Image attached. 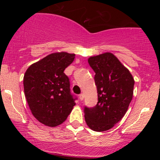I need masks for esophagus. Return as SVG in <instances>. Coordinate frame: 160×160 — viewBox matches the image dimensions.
I'll return each mask as SVG.
<instances>
[{
    "mask_svg": "<svg viewBox=\"0 0 160 160\" xmlns=\"http://www.w3.org/2000/svg\"><path fill=\"white\" fill-rule=\"evenodd\" d=\"M79 98H80V101H82L83 100V98H84V95L82 94H80V95H79Z\"/></svg>",
    "mask_w": 160,
    "mask_h": 160,
    "instance_id": "obj_1",
    "label": "esophagus"
}]
</instances>
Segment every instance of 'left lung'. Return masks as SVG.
Returning a JSON list of instances; mask_svg holds the SVG:
<instances>
[{
    "mask_svg": "<svg viewBox=\"0 0 160 160\" xmlns=\"http://www.w3.org/2000/svg\"><path fill=\"white\" fill-rule=\"evenodd\" d=\"M88 62L95 73L98 103L94 108H84L85 120L93 131H107L126 114L132 99L135 80L111 52L89 57Z\"/></svg>",
    "mask_w": 160,
    "mask_h": 160,
    "instance_id": "8db88e82",
    "label": "left lung"
}]
</instances>
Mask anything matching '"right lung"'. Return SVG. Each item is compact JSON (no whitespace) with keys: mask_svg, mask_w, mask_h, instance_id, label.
<instances>
[{"mask_svg":"<svg viewBox=\"0 0 160 160\" xmlns=\"http://www.w3.org/2000/svg\"><path fill=\"white\" fill-rule=\"evenodd\" d=\"M75 54L58 52L29 66L23 79L24 92L33 116L45 126L63 123L76 104L64 73Z\"/></svg>","mask_w":160,"mask_h":160,"instance_id":"add662e5","label":"right lung"}]
</instances>
